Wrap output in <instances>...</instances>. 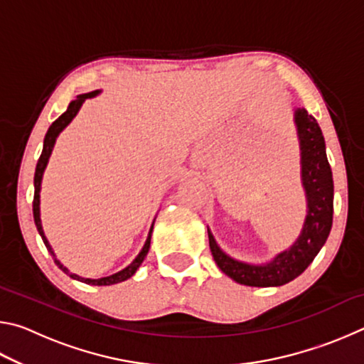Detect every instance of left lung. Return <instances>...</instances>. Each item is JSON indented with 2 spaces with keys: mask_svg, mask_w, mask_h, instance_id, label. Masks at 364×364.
Segmentation results:
<instances>
[{
  "mask_svg": "<svg viewBox=\"0 0 364 364\" xmlns=\"http://www.w3.org/2000/svg\"><path fill=\"white\" fill-rule=\"evenodd\" d=\"M300 149H301V181L306 193L308 213L304 230L291 249H287L263 267L234 260L221 250L212 232L208 231V244L220 269L239 284L254 287L282 286L304 273L329 236L334 213V181L331 165L326 157L324 138L315 117L305 109L295 110Z\"/></svg>",
  "mask_w": 364,
  "mask_h": 364,
  "instance_id": "1",
  "label": "left lung"
}]
</instances>
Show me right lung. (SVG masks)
Here are the masks:
<instances>
[{"label": "right lung", "instance_id": "obj_1", "mask_svg": "<svg viewBox=\"0 0 364 364\" xmlns=\"http://www.w3.org/2000/svg\"><path fill=\"white\" fill-rule=\"evenodd\" d=\"M97 93H100V91H91V93H86V95H80V96H77L75 100H73V101L69 104V107H67L65 112H64L63 115H60L58 120H54V122H53V125L49 127V130H48L46 136H45V144H43V152H41V156H40V159H38V164H36V170H35V180H33V183H35V194H33V220H35L36 230H38L40 236H41V239H43V242H45L46 249H48L49 252H51V255H53V258H54V263H56L58 267H59L60 269H63L65 274H69L70 278H73V279L85 282V284H91V286H110V284H117V282H122V281H125V279H128V278H132V276H133L134 273H136V269L139 268V264L143 263L144 257L147 255V252H149V247H151V232H152V228H151V231H149V236H147V241H146V244H144L143 250L139 252V255H138L136 258H134L132 264H128V267H127L125 269L119 271V273L110 274V276H106V278L90 279V278H82V276H77V274L70 273V271L67 269V268L64 267V264L58 260L56 255H54L53 249H51V245H49V242H48V239H46V236H45V232H43L41 220H40V186H41V178H43V171H45V168H46L48 159H49V156H51V151H53V147H54V143H56L58 134H59L60 132H63L64 128H65L67 125H69V123L72 122L73 117L77 115L78 109L82 107L83 101H85V100H88V97H93V96H96ZM152 226H154V225H152Z\"/></svg>", "mask_w": 364, "mask_h": 364}]
</instances>
